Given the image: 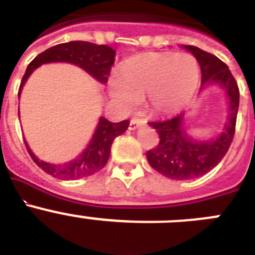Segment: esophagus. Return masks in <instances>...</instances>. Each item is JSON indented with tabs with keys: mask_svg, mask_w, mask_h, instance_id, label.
Here are the masks:
<instances>
[{
	"mask_svg": "<svg viewBox=\"0 0 255 255\" xmlns=\"http://www.w3.org/2000/svg\"><path fill=\"white\" fill-rule=\"evenodd\" d=\"M147 123V121L144 120V119H141V117H132L131 120H130V125H129V128L131 130H135V129H138L139 126H141V125H144V124Z\"/></svg>",
	"mask_w": 255,
	"mask_h": 255,
	"instance_id": "34e87169",
	"label": "esophagus"
}]
</instances>
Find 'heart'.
<instances>
[{"mask_svg":"<svg viewBox=\"0 0 255 255\" xmlns=\"http://www.w3.org/2000/svg\"><path fill=\"white\" fill-rule=\"evenodd\" d=\"M199 80V66L188 53L147 52L124 64L121 75H112L110 93L124 110L130 111L147 97L155 114H171L190 100Z\"/></svg>","mask_w":255,"mask_h":255,"instance_id":"heart-1","label":"heart"}]
</instances>
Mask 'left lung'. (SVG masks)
I'll list each match as a JSON object with an SVG mask.
<instances>
[{
  "instance_id": "left-lung-1",
  "label": "left lung",
  "mask_w": 255,
  "mask_h": 255,
  "mask_svg": "<svg viewBox=\"0 0 255 255\" xmlns=\"http://www.w3.org/2000/svg\"><path fill=\"white\" fill-rule=\"evenodd\" d=\"M184 47L199 62L202 71L200 89L211 84L222 85L229 97L230 112L224 131L218 138L207 141H195L186 135L182 128L184 114L166 120L150 121L149 125L158 132L159 141L157 147L147 152L148 162L157 172L173 180H190L203 176L224 158L235 134L240 96L238 83L225 62L198 47Z\"/></svg>"
}]
</instances>
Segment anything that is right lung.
<instances>
[{"instance_id": "right-lung-1", "label": "right lung", "mask_w": 255, "mask_h": 255, "mask_svg": "<svg viewBox=\"0 0 255 255\" xmlns=\"http://www.w3.org/2000/svg\"><path fill=\"white\" fill-rule=\"evenodd\" d=\"M48 62H70L78 65L91 74L98 82L107 83L108 76L111 73V67L115 62V51L106 44H94L84 40H74L69 43H61L46 49L39 53L26 67L20 83L19 96L21 93L22 85L38 66ZM129 128V121L124 120L121 123H111L105 117H101L98 121L96 131L93 134L91 143L87 149L79 155L78 158L69 163L53 164L40 161L29 149L26 141L25 147L33 161L39 166L44 172L60 180H75L82 177L92 176L96 172L102 170L106 166L111 153V145L115 138L123 134Z\"/></svg>"}]
</instances>
